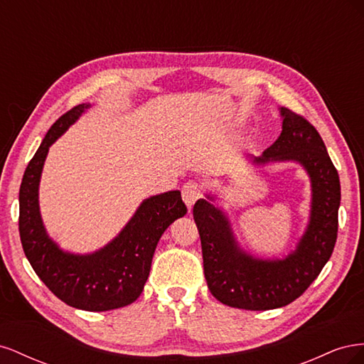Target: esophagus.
Segmentation results:
<instances>
[{"label": "esophagus", "mask_w": 364, "mask_h": 364, "mask_svg": "<svg viewBox=\"0 0 364 364\" xmlns=\"http://www.w3.org/2000/svg\"><path fill=\"white\" fill-rule=\"evenodd\" d=\"M200 197H202V188L197 182L190 181L182 186V199L188 208H191L197 200L200 199Z\"/></svg>", "instance_id": "obj_1"}]
</instances>
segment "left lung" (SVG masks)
<instances>
[{"label": "left lung", "instance_id": "left-lung-1", "mask_svg": "<svg viewBox=\"0 0 364 364\" xmlns=\"http://www.w3.org/2000/svg\"><path fill=\"white\" fill-rule=\"evenodd\" d=\"M279 111V138L252 162L294 161L310 176V223L296 250L284 259L253 258L238 247L229 220L218 208L206 199L197 200L193 208L209 291L225 305L250 311L273 310L297 299L322 272L337 240L338 173L310 121L287 107Z\"/></svg>", "mask_w": 364, "mask_h": 364}]
</instances>
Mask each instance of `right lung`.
Masks as SVG:
<instances>
[{
	"mask_svg": "<svg viewBox=\"0 0 364 364\" xmlns=\"http://www.w3.org/2000/svg\"><path fill=\"white\" fill-rule=\"evenodd\" d=\"M90 105L63 114L28 162L19 188V235L33 270L53 294L86 311H109L135 302L149 278L156 245L174 220L186 214L181 191L146 199L111 243L90 255L63 252L43 228L38 188L50 146Z\"/></svg>",
	"mask_w": 364,
	"mask_h": 364,
	"instance_id": "right-lung-1",
	"label": "right lung"
}]
</instances>
